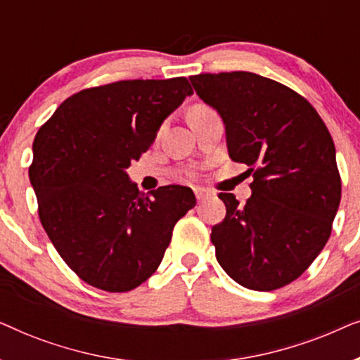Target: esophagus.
<instances>
[{"mask_svg":"<svg viewBox=\"0 0 360 360\" xmlns=\"http://www.w3.org/2000/svg\"><path fill=\"white\" fill-rule=\"evenodd\" d=\"M193 191H195V196H196V200H198V201H205L206 198H208V196H211L210 191L205 190V188H195Z\"/></svg>","mask_w":360,"mask_h":360,"instance_id":"34e87169","label":"esophagus"}]
</instances>
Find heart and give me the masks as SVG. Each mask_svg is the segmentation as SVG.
<instances>
[{"mask_svg": "<svg viewBox=\"0 0 360 360\" xmlns=\"http://www.w3.org/2000/svg\"><path fill=\"white\" fill-rule=\"evenodd\" d=\"M198 108H205V106H195V108H193V110H198Z\"/></svg>", "mask_w": 360, "mask_h": 360, "instance_id": "b5f03b06", "label": "heart"}]
</instances>
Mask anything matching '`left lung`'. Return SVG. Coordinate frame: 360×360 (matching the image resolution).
<instances>
[{"instance_id":"1","label":"left lung","mask_w":360,"mask_h":360,"mask_svg":"<svg viewBox=\"0 0 360 360\" xmlns=\"http://www.w3.org/2000/svg\"><path fill=\"white\" fill-rule=\"evenodd\" d=\"M223 117L229 157L252 174L239 205L219 193L226 218L211 229L216 259L234 282L257 292L297 280L326 245L341 201L336 149L302 95L250 72L190 77Z\"/></svg>"}]
</instances>
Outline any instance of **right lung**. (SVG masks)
I'll use <instances>...</instances> for the list:
<instances>
[{"instance_id":"add662e5","label":"right lung","mask_w":360,"mask_h":360,"mask_svg":"<svg viewBox=\"0 0 360 360\" xmlns=\"http://www.w3.org/2000/svg\"><path fill=\"white\" fill-rule=\"evenodd\" d=\"M190 95L185 77L86 88L67 98L34 137L29 180L39 218L60 257L91 287L121 293L146 282L176 221L196 205L186 186L146 196L126 174Z\"/></svg>"}]
</instances>
